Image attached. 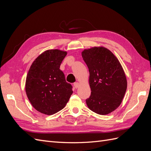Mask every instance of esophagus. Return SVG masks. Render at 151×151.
I'll return each mask as SVG.
<instances>
[{
	"label": "esophagus",
	"mask_w": 151,
	"mask_h": 151,
	"mask_svg": "<svg viewBox=\"0 0 151 151\" xmlns=\"http://www.w3.org/2000/svg\"><path fill=\"white\" fill-rule=\"evenodd\" d=\"M79 83H75L74 84V86L75 87V88H79Z\"/></svg>",
	"instance_id": "obj_1"
}]
</instances>
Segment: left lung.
<instances>
[{
    "mask_svg": "<svg viewBox=\"0 0 151 151\" xmlns=\"http://www.w3.org/2000/svg\"><path fill=\"white\" fill-rule=\"evenodd\" d=\"M82 57L89 68L91 94L86 100L88 108L99 115H107L120 106L127 81L119 60L103 47L85 49Z\"/></svg>",
    "mask_w": 151,
    "mask_h": 151,
    "instance_id": "8db88e82",
    "label": "left lung"
}]
</instances>
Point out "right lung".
Segmentation results:
<instances>
[{
    "instance_id": "obj_1",
    "label": "right lung",
    "mask_w": 151,
    "mask_h": 151,
    "mask_svg": "<svg viewBox=\"0 0 151 151\" xmlns=\"http://www.w3.org/2000/svg\"><path fill=\"white\" fill-rule=\"evenodd\" d=\"M67 52L55 49L44 52L32 63L27 74L26 93L38 111L51 115L65 106L72 86L60 69Z\"/></svg>"
}]
</instances>
